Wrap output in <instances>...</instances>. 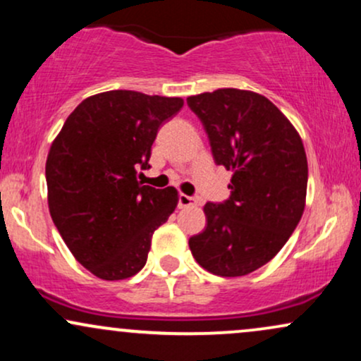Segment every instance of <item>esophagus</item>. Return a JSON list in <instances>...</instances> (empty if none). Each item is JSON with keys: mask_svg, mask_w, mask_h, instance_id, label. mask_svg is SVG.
I'll return each mask as SVG.
<instances>
[{"mask_svg": "<svg viewBox=\"0 0 361 361\" xmlns=\"http://www.w3.org/2000/svg\"><path fill=\"white\" fill-rule=\"evenodd\" d=\"M193 205H197V198L190 197V195L180 193V197H178V207H180V209H186V207H193Z\"/></svg>", "mask_w": 361, "mask_h": 361, "instance_id": "obj_1", "label": "esophagus"}]
</instances>
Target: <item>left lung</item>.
<instances>
[{
    "label": "left lung",
    "mask_w": 361,
    "mask_h": 361,
    "mask_svg": "<svg viewBox=\"0 0 361 361\" xmlns=\"http://www.w3.org/2000/svg\"><path fill=\"white\" fill-rule=\"evenodd\" d=\"M186 103L209 135L215 163L233 171L231 197L205 204V231L190 238V250L214 275H247L285 246L304 214V144L263 94L222 88Z\"/></svg>",
    "instance_id": "left-lung-1"
}]
</instances>
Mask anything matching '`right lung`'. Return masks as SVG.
<instances>
[{
  "label": "right lung",
  "instance_id": "1",
  "mask_svg": "<svg viewBox=\"0 0 361 361\" xmlns=\"http://www.w3.org/2000/svg\"><path fill=\"white\" fill-rule=\"evenodd\" d=\"M181 98L114 90L74 109L45 163L49 212L66 246L102 280L130 279L144 268L151 238L175 212L173 186L137 181L159 127Z\"/></svg>",
  "mask_w": 361,
  "mask_h": 361
}]
</instances>
